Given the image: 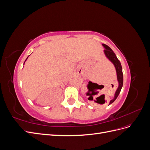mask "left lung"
I'll return each instance as SVG.
<instances>
[{"mask_svg": "<svg viewBox=\"0 0 150 150\" xmlns=\"http://www.w3.org/2000/svg\"><path fill=\"white\" fill-rule=\"evenodd\" d=\"M103 46L104 47V48H105V49L104 50V54H106V57L113 63V64H114L115 66L116 73H117V81H118V83H119L118 88H117V89L116 90L115 95V98H113L112 100L110 101V104H111L116 100V99L117 98V96H118V95L121 91V88L122 87V84H123V74H122V66L121 65V63L118 60V59H117V57L116 56V54L112 51V49L108 46H107V45L103 44Z\"/></svg>", "mask_w": 150, "mask_h": 150, "instance_id": "1", "label": "left lung"}]
</instances>
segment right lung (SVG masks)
Instances as JSON below:
<instances>
[{
	"instance_id": "obj_1",
	"label": "right lung",
	"mask_w": 150,
	"mask_h": 150,
	"mask_svg": "<svg viewBox=\"0 0 150 150\" xmlns=\"http://www.w3.org/2000/svg\"><path fill=\"white\" fill-rule=\"evenodd\" d=\"M27 59H28V58H27ZM25 61H26V60H25Z\"/></svg>"
}]
</instances>
